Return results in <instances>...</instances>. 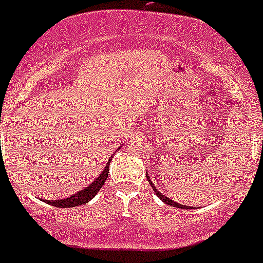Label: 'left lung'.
I'll return each instance as SVG.
<instances>
[{"mask_svg": "<svg viewBox=\"0 0 263 263\" xmlns=\"http://www.w3.org/2000/svg\"><path fill=\"white\" fill-rule=\"evenodd\" d=\"M146 178H147V181H149V184H150V186H152V189L153 190H154V193L156 194V195H158V197L159 199L161 200V201L163 202H165L166 203V205H170V206H174V208H178V209H185V210H190V206H186V205H181V203H179V202H175L174 201V200H170L169 197L167 196H165V195H163V194L160 193V191L158 190V189L155 187V185H154V182L152 181V180H150V178L149 176H147V174H146ZM194 208V206H193ZM195 209V208H194Z\"/></svg>", "mask_w": 263, "mask_h": 263, "instance_id": "left-lung-1", "label": "left lung"}]
</instances>
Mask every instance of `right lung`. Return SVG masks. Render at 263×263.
Instances as JSON below:
<instances>
[{
  "label": "right lung",
  "instance_id": "right-lung-1",
  "mask_svg": "<svg viewBox=\"0 0 263 263\" xmlns=\"http://www.w3.org/2000/svg\"><path fill=\"white\" fill-rule=\"evenodd\" d=\"M122 146H119L117 149L118 150L120 149ZM116 154V153H114ZM114 154L109 158L107 165H105L104 170L102 171V174H99V176L97 178L92 184L88 185L87 187H84L83 190L78 191V193L74 194V195L72 196H68L66 199H61V200H44V202H48L49 205L52 206H55V208H63V209H67V208H74V206H81V205H84V203H87L88 201H90V200L93 199L94 196L98 194V191L100 190V187L104 185L105 180L108 178V173H109V165H110V161H111V158H113Z\"/></svg>",
  "mask_w": 263,
  "mask_h": 263
}]
</instances>
